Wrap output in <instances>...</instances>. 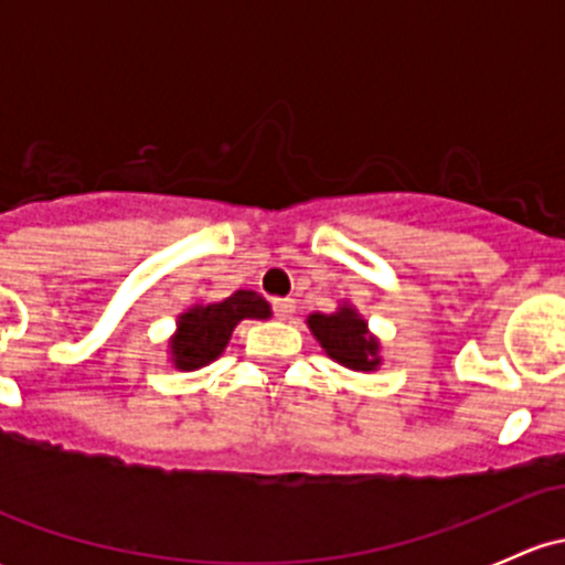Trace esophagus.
Returning <instances> with one entry per match:
<instances>
[{
	"label": "esophagus",
	"mask_w": 565,
	"mask_h": 565,
	"mask_svg": "<svg viewBox=\"0 0 565 565\" xmlns=\"http://www.w3.org/2000/svg\"><path fill=\"white\" fill-rule=\"evenodd\" d=\"M273 311H276L278 319H292L295 300L292 298H276L273 300Z\"/></svg>",
	"instance_id": "obj_1"
}]
</instances>
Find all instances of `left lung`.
<instances>
[{
  "label": "left lung",
  "mask_w": 565,
  "mask_h": 565,
  "mask_svg": "<svg viewBox=\"0 0 565 565\" xmlns=\"http://www.w3.org/2000/svg\"><path fill=\"white\" fill-rule=\"evenodd\" d=\"M311 335L324 355L350 372H377L383 366V341L372 333L366 317L350 303L339 300V309L330 315L306 317Z\"/></svg>",
  "instance_id": "left-lung-1"
}]
</instances>
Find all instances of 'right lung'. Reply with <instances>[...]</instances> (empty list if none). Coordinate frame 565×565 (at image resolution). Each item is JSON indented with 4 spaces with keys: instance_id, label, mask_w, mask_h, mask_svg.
Here are the masks:
<instances>
[{
    "instance_id": "add662e5",
    "label": "right lung",
    "mask_w": 565,
    "mask_h": 565,
    "mask_svg": "<svg viewBox=\"0 0 565 565\" xmlns=\"http://www.w3.org/2000/svg\"><path fill=\"white\" fill-rule=\"evenodd\" d=\"M273 309L254 289H237L230 298L213 303L188 306L177 317L174 333L167 341V358L177 372H199L224 355L232 330L243 319H270Z\"/></svg>"
}]
</instances>
